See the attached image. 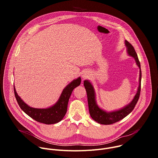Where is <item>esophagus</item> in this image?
Wrapping results in <instances>:
<instances>
[{"label": "esophagus", "instance_id": "34e87169", "mask_svg": "<svg viewBox=\"0 0 158 158\" xmlns=\"http://www.w3.org/2000/svg\"><path fill=\"white\" fill-rule=\"evenodd\" d=\"M89 77V71H84L82 74V77L84 79H85Z\"/></svg>", "mask_w": 158, "mask_h": 158}]
</instances>
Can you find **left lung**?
<instances>
[{
    "label": "left lung",
    "mask_w": 158,
    "mask_h": 158,
    "mask_svg": "<svg viewBox=\"0 0 158 158\" xmlns=\"http://www.w3.org/2000/svg\"><path fill=\"white\" fill-rule=\"evenodd\" d=\"M125 45L127 48V52L129 56L132 57L136 61L137 65L139 68V86L138 91L132 99V101L124 107L110 112H107L101 108H100L97 104L96 100V94L94 89L91 82L88 80L84 81V85L85 87V91L87 96L88 106L90 115L91 118L97 123L107 125L115 123L119 121L120 120L124 118L129 114H130L132 110L134 109L135 106L138 101L141 92V70L140 62L139 61L138 55L135 51L134 48L132 45L126 40H125Z\"/></svg>",
    "instance_id": "1"
}]
</instances>
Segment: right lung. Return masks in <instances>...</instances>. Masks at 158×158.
I'll use <instances>...</instances> for the list:
<instances>
[{"label":"right lung","instance_id":"add662e5","mask_svg":"<svg viewBox=\"0 0 158 158\" xmlns=\"http://www.w3.org/2000/svg\"><path fill=\"white\" fill-rule=\"evenodd\" d=\"M81 82V79L79 77L70 82L63 89L57 102L48 108L39 109L30 107L19 96L14 85V94L19 107L31 118L46 124H56L60 122L65 115L70 96L74 89L79 86Z\"/></svg>","mask_w":158,"mask_h":158}]
</instances>
